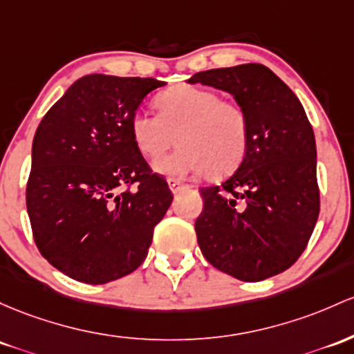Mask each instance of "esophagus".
I'll list each match as a JSON object with an SVG mask.
<instances>
[{
	"label": "esophagus",
	"instance_id": "1",
	"mask_svg": "<svg viewBox=\"0 0 354 354\" xmlns=\"http://www.w3.org/2000/svg\"><path fill=\"white\" fill-rule=\"evenodd\" d=\"M168 185H169V189H171V192L174 193V195H176V193H180L181 189H185V188H186V185L181 183L180 180H173V178H169V180H168Z\"/></svg>",
	"mask_w": 354,
	"mask_h": 354
}]
</instances>
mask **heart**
I'll return each mask as SVG.
<instances>
[{"instance_id": "heart-1", "label": "heart", "mask_w": 354, "mask_h": 354, "mask_svg": "<svg viewBox=\"0 0 354 354\" xmlns=\"http://www.w3.org/2000/svg\"><path fill=\"white\" fill-rule=\"evenodd\" d=\"M158 115L136 111L129 131L139 153L159 158L174 145L181 147L158 159L156 173L169 178L208 173L225 176L240 166L247 154L248 118L232 100L196 85H174L154 99Z\"/></svg>"}]
</instances>
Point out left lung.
Returning a JSON list of instances; mask_svg holds the SVG:
<instances>
[{"instance_id":"obj_1","label":"left lung","mask_w":354,"mask_h":354,"mask_svg":"<svg viewBox=\"0 0 354 354\" xmlns=\"http://www.w3.org/2000/svg\"><path fill=\"white\" fill-rule=\"evenodd\" d=\"M235 97L248 118L247 154L228 180L205 186L195 221L198 245L213 267L245 282L277 275L301 257L319 215L316 141L304 107L260 64L198 72Z\"/></svg>"}]
</instances>
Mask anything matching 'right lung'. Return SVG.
Masks as SVG:
<instances>
[{
    "instance_id": "obj_1",
    "label": "right lung",
    "mask_w": 354,
    "mask_h": 354,
    "mask_svg": "<svg viewBox=\"0 0 354 354\" xmlns=\"http://www.w3.org/2000/svg\"><path fill=\"white\" fill-rule=\"evenodd\" d=\"M165 84L85 75L35 133L26 185L33 239L40 254L75 281L107 284L138 269L173 201L129 131L145 97Z\"/></svg>"
}]
</instances>
